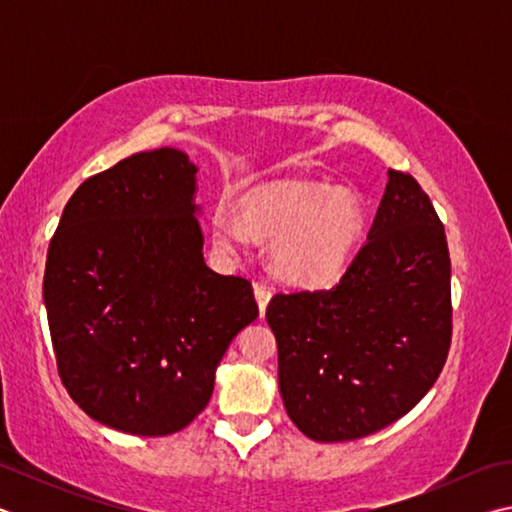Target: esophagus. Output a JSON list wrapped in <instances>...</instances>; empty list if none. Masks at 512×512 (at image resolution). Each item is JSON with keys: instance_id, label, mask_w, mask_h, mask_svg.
<instances>
[{"instance_id": "1", "label": "esophagus", "mask_w": 512, "mask_h": 512, "mask_svg": "<svg viewBox=\"0 0 512 512\" xmlns=\"http://www.w3.org/2000/svg\"><path fill=\"white\" fill-rule=\"evenodd\" d=\"M271 289L266 287V284H255V300H257V305H259V314L264 316V311H266V305H268V300H271Z\"/></svg>"}]
</instances>
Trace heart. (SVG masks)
<instances>
[{"mask_svg":"<svg viewBox=\"0 0 512 512\" xmlns=\"http://www.w3.org/2000/svg\"><path fill=\"white\" fill-rule=\"evenodd\" d=\"M239 221L225 212L212 219L214 241L241 250L248 233L273 237V271L298 287H325L350 266L366 232L357 196L311 180L280 178L250 187L237 201Z\"/></svg>","mask_w":512,"mask_h":512,"instance_id":"heart-1","label":"heart"}]
</instances>
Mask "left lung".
<instances>
[{"label":"left lung","instance_id":"8db88e82","mask_svg":"<svg viewBox=\"0 0 512 512\" xmlns=\"http://www.w3.org/2000/svg\"><path fill=\"white\" fill-rule=\"evenodd\" d=\"M280 393L318 443L370 436L409 413L452 345L445 228L411 173L388 171L366 244L327 291L275 293Z\"/></svg>","mask_w":512,"mask_h":512}]
</instances>
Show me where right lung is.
Instances as JSON below:
<instances>
[{
	"mask_svg": "<svg viewBox=\"0 0 512 512\" xmlns=\"http://www.w3.org/2000/svg\"><path fill=\"white\" fill-rule=\"evenodd\" d=\"M194 192L187 153H135L76 189L47 250L60 381L90 418L133 436L185 429L259 314L246 277L207 268Z\"/></svg>",
	"mask_w": 512,
	"mask_h": 512,
	"instance_id": "right-lung-1",
	"label": "right lung"
}]
</instances>
